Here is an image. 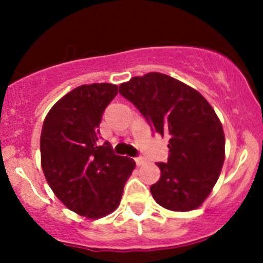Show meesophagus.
<instances>
[{
	"label": "esophagus",
	"mask_w": 263,
	"mask_h": 263,
	"mask_svg": "<svg viewBox=\"0 0 263 263\" xmlns=\"http://www.w3.org/2000/svg\"><path fill=\"white\" fill-rule=\"evenodd\" d=\"M135 162L137 165H142L146 163V159H144L143 157H137V158H135Z\"/></svg>",
	"instance_id": "34e87169"
}]
</instances>
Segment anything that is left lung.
Segmentation results:
<instances>
[{"instance_id":"1","label":"left lung","mask_w":263,"mask_h":263,"mask_svg":"<svg viewBox=\"0 0 263 263\" xmlns=\"http://www.w3.org/2000/svg\"><path fill=\"white\" fill-rule=\"evenodd\" d=\"M120 93L138 108L155 134L170 138L168 162L157 163L161 178L151 193L161 206L194 210L220 176L225 136L214 108L197 90L162 73L134 77Z\"/></svg>"}]
</instances>
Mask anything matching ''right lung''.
Segmentation results:
<instances>
[{
	"mask_svg": "<svg viewBox=\"0 0 263 263\" xmlns=\"http://www.w3.org/2000/svg\"><path fill=\"white\" fill-rule=\"evenodd\" d=\"M117 92L106 83L75 87L50 108L42 127L45 179L68 209L89 219L116 210L136 167L134 159L115 155L110 142L99 143L102 114Z\"/></svg>",
	"mask_w": 263,
	"mask_h": 263,
	"instance_id": "right-lung-1",
	"label": "right lung"
}]
</instances>
